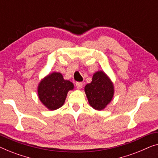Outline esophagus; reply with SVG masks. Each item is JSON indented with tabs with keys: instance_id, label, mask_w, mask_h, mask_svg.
Wrapping results in <instances>:
<instances>
[{
	"instance_id": "1",
	"label": "esophagus",
	"mask_w": 158,
	"mask_h": 158,
	"mask_svg": "<svg viewBox=\"0 0 158 158\" xmlns=\"http://www.w3.org/2000/svg\"><path fill=\"white\" fill-rule=\"evenodd\" d=\"M76 86H77V89H81L82 86H83V83H82V82H77Z\"/></svg>"
}]
</instances>
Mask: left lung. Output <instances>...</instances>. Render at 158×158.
Listing matches in <instances>:
<instances>
[{
  "instance_id": "8db88e82",
  "label": "left lung",
  "mask_w": 158,
  "mask_h": 158,
  "mask_svg": "<svg viewBox=\"0 0 158 158\" xmlns=\"http://www.w3.org/2000/svg\"><path fill=\"white\" fill-rule=\"evenodd\" d=\"M90 106L97 110H102L112 101L114 85L109 77L102 71L94 73L91 83L84 87Z\"/></svg>"
}]
</instances>
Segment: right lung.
I'll list each match as a JSON object with an SVG mask.
<instances>
[{
    "label": "right lung",
    "mask_w": 158,
    "mask_h": 158,
    "mask_svg": "<svg viewBox=\"0 0 158 158\" xmlns=\"http://www.w3.org/2000/svg\"><path fill=\"white\" fill-rule=\"evenodd\" d=\"M73 89L72 82L64 79L61 73L53 72L40 81L38 96L46 108L55 110L63 106L67 93Z\"/></svg>",
    "instance_id": "obj_1"
}]
</instances>
